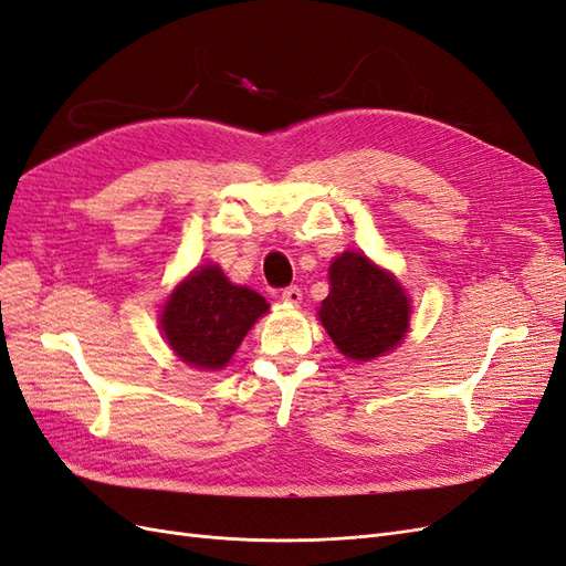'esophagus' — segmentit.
Wrapping results in <instances>:
<instances>
[{
	"label": "esophagus",
	"mask_w": 566,
	"mask_h": 566,
	"mask_svg": "<svg viewBox=\"0 0 566 566\" xmlns=\"http://www.w3.org/2000/svg\"><path fill=\"white\" fill-rule=\"evenodd\" d=\"M281 300L285 304H300L302 302V290L297 285H287L281 293Z\"/></svg>",
	"instance_id": "1"
}]
</instances>
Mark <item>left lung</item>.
I'll list each match as a JSON object with an SVG mask.
<instances>
[{
  "label": "left lung",
  "mask_w": 566,
  "mask_h": 566,
  "mask_svg": "<svg viewBox=\"0 0 566 566\" xmlns=\"http://www.w3.org/2000/svg\"><path fill=\"white\" fill-rule=\"evenodd\" d=\"M408 314L403 287L368 256L345 252L331 264V293L318 316L345 356L370 361L394 349L406 335Z\"/></svg>",
  "instance_id": "1"
}]
</instances>
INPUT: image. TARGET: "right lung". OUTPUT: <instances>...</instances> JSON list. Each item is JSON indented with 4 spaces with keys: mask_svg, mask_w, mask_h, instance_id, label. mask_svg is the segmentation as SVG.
Segmentation results:
<instances>
[{
    "mask_svg": "<svg viewBox=\"0 0 566 566\" xmlns=\"http://www.w3.org/2000/svg\"><path fill=\"white\" fill-rule=\"evenodd\" d=\"M266 310L254 290L229 283L219 266H202L169 297L163 331L184 364L219 370Z\"/></svg>",
    "mask_w": 566,
    "mask_h": 566,
    "instance_id": "add662e5",
    "label": "right lung"
}]
</instances>
